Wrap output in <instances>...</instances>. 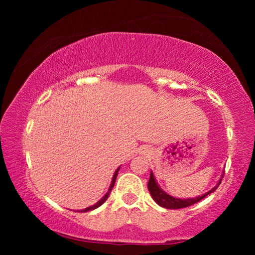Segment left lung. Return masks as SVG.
Here are the masks:
<instances>
[{
	"label": "left lung",
	"mask_w": 255,
	"mask_h": 255,
	"mask_svg": "<svg viewBox=\"0 0 255 255\" xmlns=\"http://www.w3.org/2000/svg\"><path fill=\"white\" fill-rule=\"evenodd\" d=\"M223 178V176H222ZM222 178L221 180L218 181V183L215 185V187L209 190L208 192L204 193L202 196L199 197H195V198H188V199H180V198H175V197H172L169 193H166L164 190L159 187L157 184L156 180H155V176L153 174V172H150V175H149V181H148V191L150 193V196H152L153 199L155 200L157 205H159L163 208H166V209H181V208H185V207H189V206H192L197 204L198 201H200L206 198L207 196H209L210 193H213L216 189L218 188V185L221 184L222 182Z\"/></svg>",
	"instance_id": "obj_1"
}]
</instances>
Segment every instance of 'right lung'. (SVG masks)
Returning a JSON list of instances; mask_svg holds the SVG:
<instances>
[{
    "label": "right lung",
    "mask_w": 255,
    "mask_h": 255,
    "mask_svg": "<svg viewBox=\"0 0 255 255\" xmlns=\"http://www.w3.org/2000/svg\"><path fill=\"white\" fill-rule=\"evenodd\" d=\"M119 169H120V166L118 167L117 170H116V172H115V174H114V176H112V180H111V184H110V187H109V190H108V192L106 193L105 196H103L100 200H99L97 204H94L93 206H91V207H88V208H85V209H81V210H77V211H81V213H85V211H90V210H93V209H96V208H98V207H100L103 202H105L107 199H108V197H109V195H110V192H111V190H112V188H114V185H115V182H116V179H117V175H118V172H119Z\"/></svg>",
    "instance_id": "add662e5"
}]
</instances>
